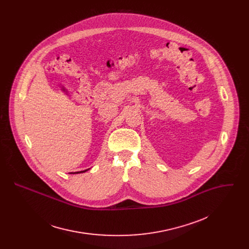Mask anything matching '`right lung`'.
<instances>
[{"instance_id": "1", "label": "right lung", "mask_w": 249, "mask_h": 249, "mask_svg": "<svg viewBox=\"0 0 249 249\" xmlns=\"http://www.w3.org/2000/svg\"><path fill=\"white\" fill-rule=\"evenodd\" d=\"M87 170H85V171H82V172H76V173H70V174H79V173H84V172H86Z\"/></svg>"}]
</instances>
